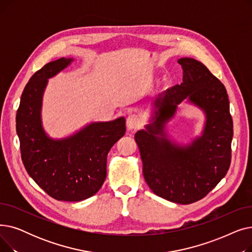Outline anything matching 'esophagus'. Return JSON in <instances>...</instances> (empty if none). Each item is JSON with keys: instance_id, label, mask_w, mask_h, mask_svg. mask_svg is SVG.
Masks as SVG:
<instances>
[{"instance_id": "34e87169", "label": "esophagus", "mask_w": 252, "mask_h": 252, "mask_svg": "<svg viewBox=\"0 0 252 252\" xmlns=\"http://www.w3.org/2000/svg\"><path fill=\"white\" fill-rule=\"evenodd\" d=\"M141 118L137 114H130L126 119V126L129 129H136L141 126Z\"/></svg>"}]
</instances>
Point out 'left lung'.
Segmentation results:
<instances>
[{
	"label": "left lung",
	"mask_w": 252,
	"mask_h": 252,
	"mask_svg": "<svg viewBox=\"0 0 252 252\" xmlns=\"http://www.w3.org/2000/svg\"><path fill=\"white\" fill-rule=\"evenodd\" d=\"M178 62L184 71L183 83L158 95L154 123L146 130L137 131L135 140L149 188L168 201L190 204L202 199L227 175L233 119L227 91L220 79L193 58ZM186 97L206 112L207 124L201 137L182 148L166 139L163 128Z\"/></svg>",
	"instance_id": "8db88e82"
}]
</instances>
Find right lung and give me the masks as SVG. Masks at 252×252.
Listing matches in <instances>:
<instances>
[{"label":"right lung","instance_id":"1","mask_svg":"<svg viewBox=\"0 0 252 252\" xmlns=\"http://www.w3.org/2000/svg\"><path fill=\"white\" fill-rule=\"evenodd\" d=\"M71 58L52 61L26 84L16 113L21 159L28 174L48 195L76 202L95 195L106 179L107 154L126 133V119L94 123L73 136L50 139L41 124L43 93L48 78L64 69Z\"/></svg>","mask_w":252,"mask_h":252}]
</instances>
